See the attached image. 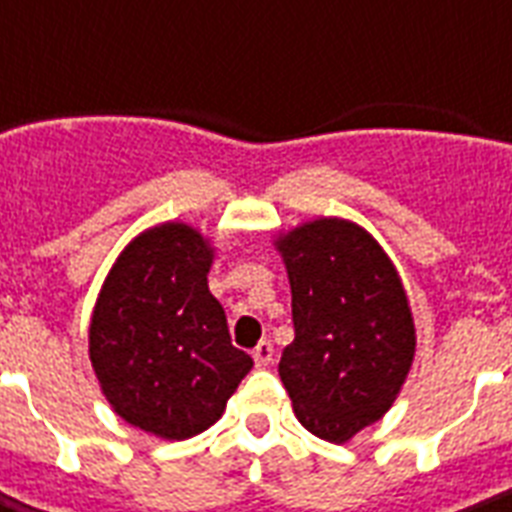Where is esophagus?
<instances>
[{
  "label": "esophagus",
  "instance_id": "1",
  "mask_svg": "<svg viewBox=\"0 0 512 512\" xmlns=\"http://www.w3.org/2000/svg\"><path fill=\"white\" fill-rule=\"evenodd\" d=\"M252 358H255L257 366H268L273 361V345L268 340H263L260 345H257L255 350H252Z\"/></svg>",
  "mask_w": 512,
  "mask_h": 512
}]
</instances>
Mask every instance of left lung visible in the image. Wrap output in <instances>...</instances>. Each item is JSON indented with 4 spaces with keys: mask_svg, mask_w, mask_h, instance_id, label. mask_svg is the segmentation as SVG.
Listing matches in <instances>:
<instances>
[{
    "mask_svg": "<svg viewBox=\"0 0 512 512\" xmlns=\"http://www.w3.org/2000/svg\"><path fill=\"white\" fill-rule=\"evenodd\" d=\"M295 340L279 361L300 425L345 444L396 401L414 361V319L385 249L361 225L319 217L281 233Z\"/></svg>",
    "mask_w": 512,
    "mask_h": 512,
    "instance_id": "left-lung-1",
    "label": "left lung"
}]
</instances>
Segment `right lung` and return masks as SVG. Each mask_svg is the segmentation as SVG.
<instances>
[{
  "instance_id": "add662e5",
  "label": "right lung",
  "mask_w": 512,
  "mask_h": 512,
  "mask_svg": "<svg viewBox=\"0 0 512 512\" xmlns=\"http://www.w3.org/2000/svg\"><path fill=\"white\" fill-rule=\"evenodd\" d=\"M215 249L196 228L162 223L124 247L90 321V361L124 422L167 441L215 425L252 369L209 292Z\"/></svg>"
}]
</instances>
